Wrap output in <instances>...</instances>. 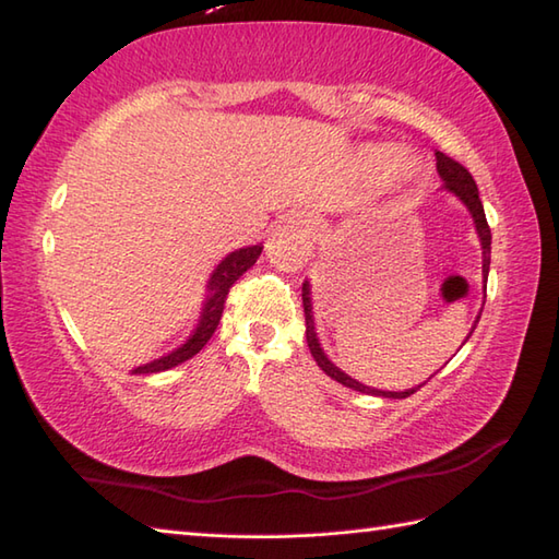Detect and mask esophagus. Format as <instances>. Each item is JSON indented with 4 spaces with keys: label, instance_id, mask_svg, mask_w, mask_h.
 Instances as JSON below:
<instances>
[{
    "label": "esophagus",
    "instance_id": "34e87169",
    "mask_svg": "<svg viewBox=\"0 0 559 559\" xmlns=\"http://www.w3.org/2000/svg\"><path fill=\"white\" fill-rule=\"evenodd\" d=\"M307 228H314V225H307Z\"/></svg>",
    "mask_w": 559,
    "mask_h": 559
}]
</instances>
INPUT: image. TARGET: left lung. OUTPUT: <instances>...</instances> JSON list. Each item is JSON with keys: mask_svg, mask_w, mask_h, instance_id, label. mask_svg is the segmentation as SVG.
<instances>
[{"mask_svg": "<svg viewBox=\"0 0 559 559\" xmlns=\"http://www.w3.org/2000/svg\"><path fill=\"white\" fill-rule=\"evenodd\" d=\"M435 158H437V173H439V177H442V180H444V187H442V189H447V192H451V194H456V197L463 201V206H466V209L471 211L473 223H476V230H478V237H480V247H483V278H485V283H488L492 235H490L488 218H485L483 201H480V197H478V185H476V180H473L471 173H468L466 168H463L461 163H456L454 158L444 156L442 151H435ZM302 307H305V326H307L305 334H307V346H310L312 358L317 360V365L322 367V370H324L331 379H336L338 384L348 386V389H353V391H360V394H374V396H384V399H406V396L415 394V391H418V389L423 386V384H420V386L406 389V391H382V389L365 386V384L358 382V379H353V377H348L346 372H341L338 367L326 358L322 346H319L317 329H314V314H312L310 283H307V281L302 283ZM478 322H480V314L476 317V324H478ZM476 324H473V329H476ZM473 329L468 331L466 338H471ZM463 343H466V341H463Z\"/></svg>", "mask_w": 559, "mask_h": 559, "instance_id": "obj_1", "label": "left lung"}]
</instances>
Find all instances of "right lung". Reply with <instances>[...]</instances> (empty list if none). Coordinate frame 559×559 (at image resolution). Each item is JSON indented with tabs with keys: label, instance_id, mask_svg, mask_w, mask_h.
I'll return each instance as SVG.
<instances>
[{
	"label": "right lung",
	"instance_id": "obj_1",
	"mask_svg": "<svg viewBox=\"0 0 559 559\" xmlns=\"http://www.w3.org/2000/svg\"><path fill=\"white\" fill-rule=\"evenodd\" d=\"M261 245H252V247H242V249H235L228 257H225L221 264L216 266V271L211 273L209 278V295H206V302H204V310H201V319L194 329V334L189 336L180 348H175L173 353L163 355V358L146 362L141 367H134L132 374H153V372H165L170 370V367L180 365L185 360L192 358L201 348L206 346V341L213 336V331H216L221 317H223V307H225V298H228V293L233 288V283L242 276L247 269H252L257 264V259L261 254Z\"/></svg>",
	"mask_w": 559,
	"mask_h": 559
}]
</instances>
